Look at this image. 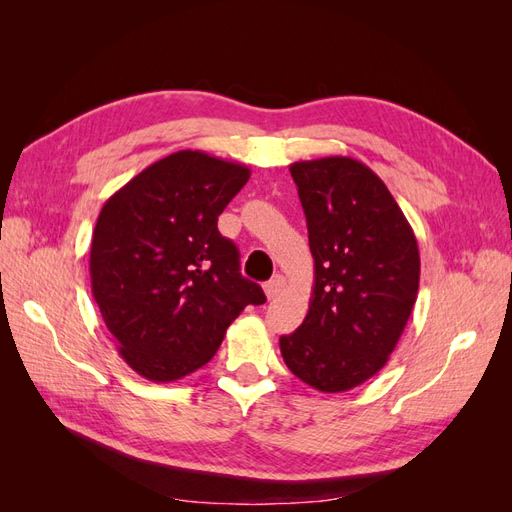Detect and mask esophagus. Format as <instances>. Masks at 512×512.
<instances>
[{
	"label": "esophagus",
	"mask_w": 512,
	"mask_h": 512,
	"mask_svg": "<svg viewBox=\"0 0 512 512\" xmlns=\"http://www.w3.org/2000/svg\"><path fill=\"white\" fill-rule=\"evenodd\" d=\"M284 286H286L284 275H275V277H271V280L265 284V294H267V299H275L277 294H280V292L284 290Z\"/></svg>",
	"instance_id": "obj_1"
}]
</instances>
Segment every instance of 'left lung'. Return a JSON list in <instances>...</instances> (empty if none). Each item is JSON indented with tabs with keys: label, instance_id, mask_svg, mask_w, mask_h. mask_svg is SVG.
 <instances>
[{
	"label": "left lung",
	"instance_id": "left-lung-1",
	"mask_svg": "<svg viewBox=\"0 0 512 512\" xmlns=\"http://www.w3.org/2000/svg\"><path fill=\"white\" fill-rule=\"evenodd\" d=\"M314 256L301 327L280 337L288 369L322 393L363 384L386 365L418 294L414 232L384 181L352 158L290 164Z\"/></svg>",
	"mask_w": 512,
	"mask_h": 512
}]
</instances>
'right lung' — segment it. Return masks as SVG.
I'll return each mask as SVG.
<instances>
[{
  "instance_id": "obj_1",
  "label": "right lung",
  "mask_w": 512,
  "mask_h": 512,
  "mask_svg": "<svg viewBox=\"0 0 512 512\" xmlns=\"http://www.w3.org/2000/svg\"><path fill=\"white\" fill-rule=\"evenodd\" d=\"M250 168L183 149L147 166L106 200L91 237V292L136 374L173 382L218 352L247 305L267 301L241 275L218 215Z\"/></svg>"
}]
</instances>
